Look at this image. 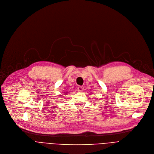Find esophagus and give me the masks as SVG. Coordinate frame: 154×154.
I'll return each mask as SVG.
<instances>
[{"label": "esophagus", "instance_id": "1", "mask_svg": "<svg viewBox=\"0 0 154 154\" xmlns=\"http://www.w3.org/2000/svg\"><path fill=\"white\" fill-rule=\"evenodd\" d=\"M77 90L79 92H82V91H84V87L83 86H79L77 87Z\"/></svg>", "mask_w": 154, "mask_h": 154}]
</instances>
